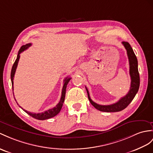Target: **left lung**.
<instances>
[{
    "label": "left lung",
    "instance_id": "1",
    "mask_svg": "<svg viewBox=\"0 0 153 153\" xmlns=\"http://www.w3.org/2000/svg\"><path fill=\"white\" fill-rule=\"evenodd\" d=\"M122 44L123 45L125 49L126 50V53H127L129 61V73L130 79H131L130 90L127 94L124 96L123 97L120 99L117 102L110 105H100L95 103L91 99L90 97H89V91L87 88L85 87L89 102L96 109H97L99 111H106V112H116V111H120L124 110L132 102L137 92L138 91L140 87V74L138 72V68H137V58L134 53L132 48L128 42H123Z\"/></svg>",
    "mask_w": 153,
    "mask_h": 153
}]
</instances>
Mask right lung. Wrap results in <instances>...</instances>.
Returning a JSON list of instances; mask_svg holds the SVG:
<instances>
[{
    "label": "right lung",
    "mask_w": 153,
    "mask_h": 153,
    "mask_svg": "<svg viewBox=\"0 0 153 153\" xmlns=\"http://www.w3.org/2000/svg\"><path fill=\"white\" fill-rule=\"evenodd\" d=\"M31 45H32L31 43L26 44L25 45L22 46L19 49V52H18L17 59H16V61H15V62H14V64H13V67H12V71H11V80H12L13 91V78H14L15 73H16V69H17V65H18L19 60V58H20V54L22 53V52H23L26 49H27V48L29 47H30ZM71 79V77H67L65 79V80L64 81V85H63V88H62V96H61V98H60V100H59V102H58V105L56 106L55 107H54L53 108L48 110L45 111H44V112L36 114V113L30 112V111H28L27 110H24L23 108H22L20 106H19L25 111L26 113H27L28 115H30V116H32V117L36 119V120H47V119H49V118H51V117H53L56 116V115L59 112V111H60V110L62 109L63 104H64V100H65L67 85L68 84L69 82ZM17 105H18V103H17Z\"/></svg>",
    "instance_id": "1"
}]
</instances>
